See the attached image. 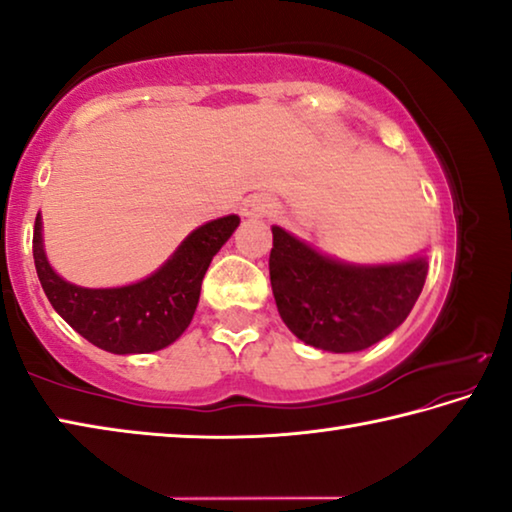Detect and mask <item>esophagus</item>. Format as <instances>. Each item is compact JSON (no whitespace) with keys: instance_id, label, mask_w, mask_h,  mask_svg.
<instances>
[{"instance_id":"obj_1","label":"esophagus","mask_w":512,"mask_h":512,"mask_svg":"<svg viewBox=\"0 0 512 512\" xmlns=\"http://www.w3.org/2000/svg\"><path fill=\"white\" fill-rule=\"evenodd\" d=\"M271 212H273V203L264 196L248 198V201L244 203V210H241V214L248 216V219H262V216L271 214Z\"/></svg>"}]
</instances>
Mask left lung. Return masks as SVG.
Here are the masks:
<instances>
[{
  "mask_svg": "<svg viewBox=\"0 0 512 512\" xmlns=\"http://www.w3.org/2000/svg\"><path fill=\"white\" fill-rule=\"evenodd\" d=\"M268 259L280 316L300 341L325 352H361L400 327L427 280L429 262L352 264L273 225Z\"/></svg>",
  "mask_w": 512,
  "mask_h": 512,
  "instance_id": "obj_1",
  "label": "left lung"
}]
</instances>
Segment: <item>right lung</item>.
<instances>
[{
    "label": "right lung",
    "mask_w": 512,
    "mask_h": 512,
    "mask_svg": "<svg viewBox=\"0 0 512 512\" xmlns=\"http://www.w3.org/2000/svg\"><path fill=\"white\" fill-rule=\"evenodd\" d=\"M239 216L207 221L180 241L158 271L124 287L88 289L67 282L49 264L42 216L33 228V262L51 307L83 339L112 354H146L183 336L201 298L212 257L239 228Z\"/></svg>",
    "instance_id": "add662e5"
}]
</instances>
